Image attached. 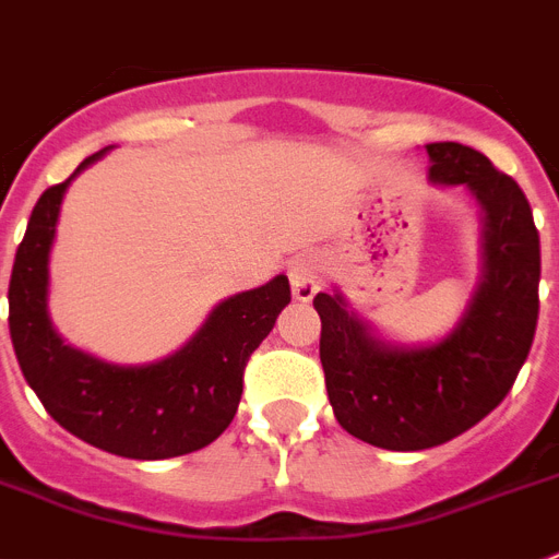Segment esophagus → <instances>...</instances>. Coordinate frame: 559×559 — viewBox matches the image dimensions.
<instances>
[{
	"instance_id": "1",
	"label": "esophagus",
	"mask_w": 559,
	"mask_h": 559,
	"mask_svg": "<svg viewBox=\"0 0 559 559\" xmlns=\"http://www.w3.org/2000/svg\"><path fill=\"white\" fill-rule=\"evenodd\" d=\"M288 280H290V290H294V297L308 302L313 299V294L322 288V265L317 257L311 253H299L294 260L288 262Z\"/></svg>"
}]
</instances>
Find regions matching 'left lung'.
Wrapping results in <instances>:
<instances>
[{
	"label": "left lung",
	"mask_w": 559,
	"mask_h": 559,
	"mask_svg": "<svg viewBox=\"0 0 559 559\" xmlns=\"http://www.w3.org/2000/svg\"><path fill=\"white\" fill-rule=\"evenodd\" d=\"M426 151L431 182L465 186L483 207V276L456 329L405 348L373 336L340 294L313 297L336 423L389 451L435 449L495 412L532 352L539 313V234L523 188L468 145Z\"/></svg>",
	"instance_id": "obj_1"
}]
</instances>
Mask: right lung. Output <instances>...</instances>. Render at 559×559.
Listing matches in <instances>:
<instances>
[{"mask_svg":"<svg viewBox=\"0 0 559 559\" xmlns=\"http://www.w3.org/2000/svg\"><path fill=\"white\" fill-rule=\"evenodd\" d=\"M71 177L34 205L16 248L8 325L27 385L64 431L128 460H168L205 449L230 426L242 373L290 302L288 276L223 299L177 354L147 366H114L62 343L48 317V253Z\"/></svg>","mask_w":559,"mask_h":559,"instance_id":"obj_1","label":"right lung"}]
</instances>
